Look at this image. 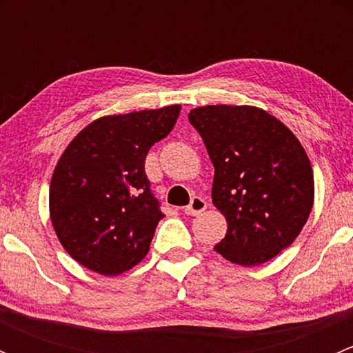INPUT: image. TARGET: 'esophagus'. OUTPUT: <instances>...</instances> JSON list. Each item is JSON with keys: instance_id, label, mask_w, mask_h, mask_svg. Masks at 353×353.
Returning <instances> with one entry per match:
<instances>
[{"instance_id": "obj_1", "label": "esophagus", "mask_w": 353, "mask_h": 353, "mask_svg": "<svg viewBox=\"0 0 353 353\" xmlns=\"http://www.w3.org/2000/svg\"><path fill=\"white\" fill-rule=\"evenodd\" d=\"M205 210H206L205 198L193 196V198H191L190 205H188L186 208H184V213H186V215H199V213L205 212Z\"/></svg>"}]
</instances>
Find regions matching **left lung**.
Here are the masks:
<instances>
[{
	"mask_svg": "<svg viewBox=\"0 0 353 353\" xmlns=\"http://www.w3.org/2000/svg\"><path fill=\"white\" fill-rule=\"evenodd\" d=\"M188 117L215 167L212 201L227 220L215 251L241 266L270 261L301 234L314 203L304 147L254 105H203Z\"/></svg>",
	"mask_w": 353,
	"mask_h": 353,
	"instance_id": "left-lung-1",
	"label": "left lung"
}]
</instances>
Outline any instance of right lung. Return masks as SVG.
Returning <instances> with one entry per match:
<instances>
[{"label":"right lung","mask_w":353,"mask_h":353,"mask_svg":"<svg viewBox=\"0 0 353 353\" xmlns=\"http://www.w3.org/2000/svg\"><path fill=\"white\" fill-rule=\"evenodd\" d=\"M181 105L95 119L80 131L52 172L49 213L68 254L116 276L150 249L163 213L150 191L145 159L172 131Z\"/></svg>","instance_id":"right-lung-1"}]
</instances>
